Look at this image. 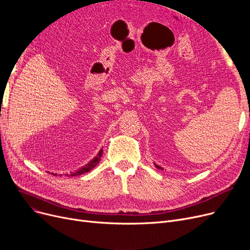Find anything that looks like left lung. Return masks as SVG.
Segmentation results:
<instances>
[{"mask_svg":"<svg viewBox=\"0 0 250 250\" xmlns=\"http://www.w3.org/2000/svg\"><path fill=\"white\" fill-rule=\"evenodd\" d=\"M154 165H155V166H156V167H157V168H158V169H161V170H163V168H162V167H161V166H159V165H157V164H156V163H154Z\"/></svg>","mask_w":250,"mask_h":250,"instance_id":"1","label":"left lung"}]
</instances>
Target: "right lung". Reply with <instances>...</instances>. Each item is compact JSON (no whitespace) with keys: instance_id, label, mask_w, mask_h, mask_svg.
Here are the masks:
<instances>
[{"instance_id":"obj_1","label":"right lung","mask_w":250,"mask_h":250,"mask_svg":"<svg viewBox=\"0 0 250 250\" xmlns=\"http://www.w3.org/2000/svg\"><path fill=\"white\" fill-rule=\"evenodd\" d=\"M102 154H103V150L100 149L98 154L94 157L93 159H92L91 161H89L87 164H85L84 166L80 167L77 170H74V171H70V172H65V173H62V174H58V173H55V172H48L52 175H60V176H77V175H81V174H84L86 172H89L90 170L93 169L101 160V157H102Z\"/></svg>"}]
</instances>
